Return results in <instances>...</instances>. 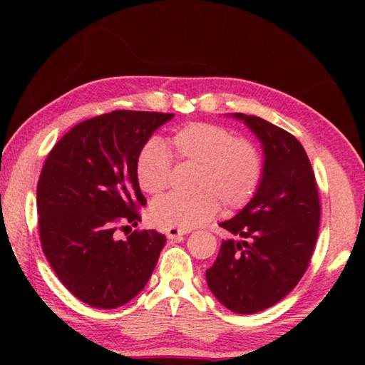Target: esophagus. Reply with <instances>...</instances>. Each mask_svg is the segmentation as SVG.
<instances>
[{"mask_svg":"<svg viewBox=\"0 0 365 365\" xmlns=\"http://www.w3.org/2000/svg\"><path fill=\"white\" fill-rule=\"evenodd\" d=\"M190 233L188 228H177V227H169L168 230H165V235H168L169 240H174L178 237H183V235Z\"/></svg>","mask_w":365,"mask_h":365,"instance_id":"esophagus-1","label":"esophagus"}]
</instances>
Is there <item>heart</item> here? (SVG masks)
Segmentation results:
<instances>
[{
    "mask_svg": "<svg viewBox=\"0 0 365 365\" xmlns=\"http://www.w3.org/2000/svg\"><path fill=\"white\" fill-rule=\"evenodd\" d=\"M172 151L178 159L200 163L196 195L168 193L151 205L158 225L191 228L227 209H240L256 195L264 175V156L255 141L235 137L230 128L211 122H191L172 135ZM140 188L158 195L168 188L172 174L170 153L158 138H150L137 156Z\"/></svg>",
    "mask_w": 365,
    "mask_h": 365,
    "instance_id": "obj_1",
    "label": "heart"
}]
</instances>
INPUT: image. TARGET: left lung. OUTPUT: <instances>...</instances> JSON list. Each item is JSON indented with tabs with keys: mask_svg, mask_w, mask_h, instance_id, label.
I'll list each match as a JSON object with an SVG mask.
<instances>
[{
	"mask_svg": "<svg viewBox=\"0 0 365 365\" xmlns=\"http://www.w3.org/2000/svg\"><path fill=\"white\" fill-rule=\"evenodd\" d=\"M243 119L264 146V175L256 195L222 222L238 240L222 243L207 287L227 309L256 314L298 285L311 262L320 224V200L311 160L292 133L256 115Z\"/></svg>",
	"mask_w": 365,
	"mask_h": 365,
	"instance_id": "obj_1",
	"label": "left lung"
}]
</instances>
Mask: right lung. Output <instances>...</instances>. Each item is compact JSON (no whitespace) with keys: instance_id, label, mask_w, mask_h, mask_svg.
<instances>
[{"instance_id":"right-lung-1","label":"right lung","mask_w":365,"mask_h":365,"mask_svg":"<svg viewBox=\"0 0 365 365\" xmlns=\"http://www.w3.org/2000/svg\"><path fill=\"white\" fill-rule=\"evenodd\" d=\"M172 117L125 109L96 115L72 127L45 160L36 187L41 248L61 283L88 306H123L156 267L163 233L117 240L115 232L141 220L137 156Z\"/></svg>"}]
</instances>
